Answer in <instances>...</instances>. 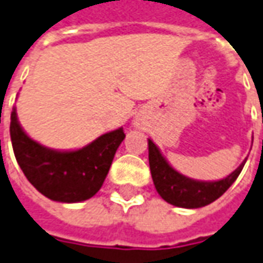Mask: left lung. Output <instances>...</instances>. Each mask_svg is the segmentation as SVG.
<instances>
[{"label": "left lung", "instance_id": "obj_1", "mask_svg": "<svg viewBox=\"0 0 263 263\" xmlns=\"http://www.w3.org/2000/svg\"><path fill=\"white\" fill-rule=\"evenodd\" d=\"M148 152H149L151 175L154 179V185L158 194L162 196L163 201L179 208H201L216 201L221 195L227 192V189L236 181L240 171L247 161L227 178L215 182H202L195 181L176 172L170 163L165 161L161 152L151 139H148Z\"/></svg>", "mask_w": 263, "mask_h": 263}]
</instances>
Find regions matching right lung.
Returning a JSON list of instances; mask_svg holds the SVG:
<instances>
[{
  "mask_svg": "<svg viewBox=\"0 0 263 263\" xmlns=\"http://www.w3.org/2000/svg\"><path fill=\"white\" fill-rule=\"evenodd\" d=\"M10 135L16 162L29 182L44 196L67 203L87 201L100 191L125 138L119 128L101 135L82 149H49L23 131L15 109L11 112Z\"/></svg>",
  "mask_w": 263,
  "mask_h": 263,
  "instance_id": "1",
  "label": "right lung"
}]
</instances>
